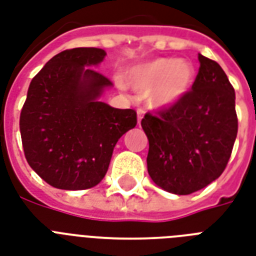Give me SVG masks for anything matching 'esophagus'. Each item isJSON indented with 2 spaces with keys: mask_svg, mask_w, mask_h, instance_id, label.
<instances>
[{
  "mask_svg": "<svg viewBox=\"0 0 256 256\" xmlns=\"http://www.w3.org/2000/svg\"><path fill=\"white\" fill-rule=\"evenodd\" d=\"M144 116V108H138V110H136V116H138V124H140V120H142Z\"/></svg>",
  "mask_w": 256,
  "mask_h": 256,
  "instance_id": "obj_1",
  "label": "esophagus"
}]
</instances>
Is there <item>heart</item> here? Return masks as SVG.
Listing matches in <instances>:
<instances>
[{"instance_id":"b5f03b06","label":"heart","mask_w":256,"mask_h":256,"mask_svg":"<svg viewBox=\"0 0 256 256\" xmlns=\"http://www.w3.org/2000/svg\"><path fill=\"white\" fill-rule=\"evenodd\" d=\"M194 82L190 62L174 58H156L132 69L128 84L136 92H152V104L168 108L176 104Z\"/></svg>"}]
</instances>
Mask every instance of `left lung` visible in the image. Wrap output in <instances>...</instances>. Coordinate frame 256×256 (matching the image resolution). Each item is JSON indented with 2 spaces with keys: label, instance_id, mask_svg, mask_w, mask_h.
I'll use <instances>...</instances> for the list:
<instances>
[{
  "label": "left lung",
  "instance_id": "obj_1",
  "mask_svg": "<svg viewBox=\"0 0 256 256\" xmlns=\"http://www.w3.org/2000/svg\"><path fill=\"white\" fill-rule=\"evenodd\" d=\"M191 90L176 104L146 112L148 171L156 184L178 195L200 190L226 168L238 132L235 92L218 62L199 54Z\"/></svg>",
  "mask_w": 256,
  "mask_h": 256
}]
</instances>
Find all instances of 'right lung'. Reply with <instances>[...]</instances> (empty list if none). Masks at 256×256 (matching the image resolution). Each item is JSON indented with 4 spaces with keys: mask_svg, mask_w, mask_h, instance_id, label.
I'll use <instances>...</instances> for the list:
<instances>
[{
    "mask_svg": "<svg viewBox=\"0 0 256 256\" xmlns=\"http://www.w3.org/2000/svg\"><path fill=\"white\" fill-rule=\"evenodd\" d=\"M104 56L96 48L64 50L30 82L20 116L22 148L30 168L56 188L96 186L118 140L136 128V110L96 100L112 84L85 66Z\"/></svg>",
    "mask_w": 256,
    "mask_h": 256,
    "instance_id": "add662e5",
    "label": "right lung"
}]
</instances>
